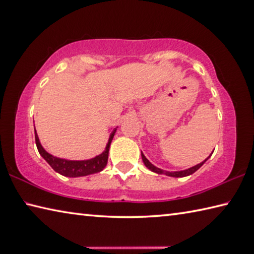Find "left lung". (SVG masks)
<instances>
[{
	"mask_svg": "<svg viewBox=\"0 0 254 254\" xmlns=\"http://www.w3.org/2000/svg\"><path fill=\"white\" fill-rule=\"evenodd\" d=\"M214 152V151H212ZM141 157H142V160H143V163H144V165H146V167H148L149 170H150L151 172H155V173H157V174H165V175H167V176H172V178H184V176H189V175H191V174H193V173L194 172H196L199 170V168L202 166V165L207 162L208 160V158L210 156L208 157L207 159H204L202 163H200V164H198V165H195V166H193V167H190V168H188V170H184V171H178V172H167V171H164V170H160V168H158V167H156L155 165H152L150 162H149V160L146 158V156H144L142 152H141Z\"/></svg>",
	"mask_w": 254,
	"mask_h": 254,
	"instance_id": "8db88e82",
	"label": "left lung"
}]
</instances>
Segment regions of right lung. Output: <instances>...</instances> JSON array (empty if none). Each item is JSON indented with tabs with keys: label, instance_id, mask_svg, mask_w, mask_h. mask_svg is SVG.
Instances as JSON below:
<instances>
[{
	"label": "right lung",
	"instance_id": "right-lung-1",
	"mask_svg": "<svg viewBox=\"0 0 254 254\" xmlns=\"http://www.w3.org/2000/svg\"><path fill=\"white\" fill-rule=\"evenodd\" d=\"M115 132L116 127L110 134V139H108L105 150H104L100 155L87 160H67L63 158H58V157H54L53 155L48 154L45 149L43 148L42 144H40L36 130L35 141L40 156L50 164V166L53 168L55 172H58L59 174H61L63 176H67V178H80V176L95 174V173H98L105 168L108 160V151H110L111 142L113 138H114Z\"/></svg>",
	"mask_w": 254,
	"mask_h": 254
}]
</instances>
